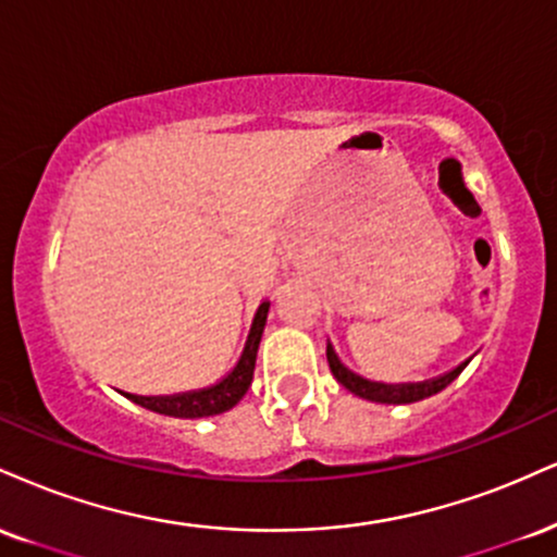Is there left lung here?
<instances>
[{
    "mask_svg": "<svg viewBox=\"0 0 557 557\" xmlns=\"http://www.w3.org/2000/svg\"><path fill=\"white\" fill-rule=\"evenodd\" d=\"M326 360H330L334 379H337L339 384L347 388V392H352L355 397L368 399V401H379V405H412V401L428 399V397H433V394H438L441 388H446L454 379L459 376L461 371H465L467 366H470L472 358L465 360V363H459L457 368H451V371L441 373V376L425 379V381H412V384H381V381L363 379L360 373L350 371V368L339 360V355L334 352L332 343H326Z\"/></svg>",
    "mask_w": 557,
    "mask_h": 557,
    "instance_id": "obj_1",
    "label": "left lung"
}]
</instances>
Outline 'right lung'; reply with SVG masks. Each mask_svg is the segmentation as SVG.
<instances>
[{
  "label": "right lung",
  "mask_w": 557,
  "mask_h": 557,
  "mask_svg": "<svg viewBox=\"0 0 557 557\" xmlns=\"http://www.w3.org/2000/svg\"><path fill=\"white\" fill-rule=\"evenodd\" d=\"M267 313H270V300H264L257 308L251 321L249 337H246L244 352H240L238 363L233 366V371L218 381V384L194 388V392H181V394H165V397H139V394H126V399H132L134 405L145 407L158 414H169V418H210V414H220L233 410L244 394L249 392L251 379H253V366H257V350L261 343V334L267 326Z\"/></svg>",
  "instance_id": "add662e5"
}]
</instances>
